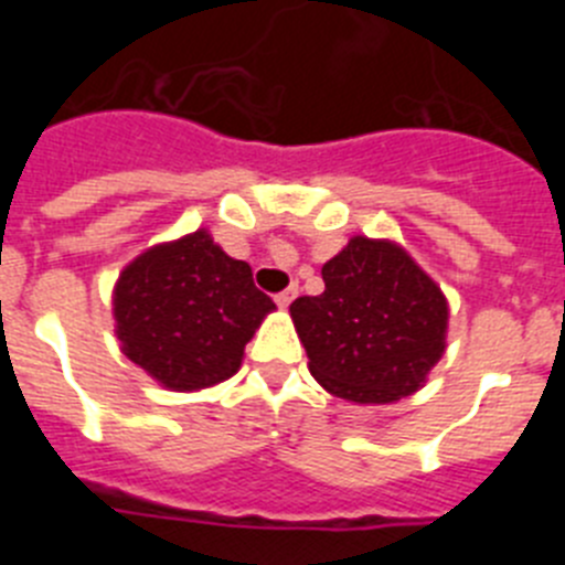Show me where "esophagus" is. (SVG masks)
Segmentation results:
<instances>
[{"mask_svg":"<svg viewBox=\"0 0 565 565\" xmlns=\"http://www.w3.org/2000/svg\"><path fill=\"white\" fill-rule=\"evenodd\" d=\"M297 294H299V286H297V282H294V286H288L286 291L277 294V306L279 308H288L294 302V299H297Z\"/></svg>","mask_w":565,"mask_h":565,"instance_id":"esophagus-1","label":"esophagus"}]
</instances>
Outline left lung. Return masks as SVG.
I'll list each match as a JSON object with an SVG mask.
<instances>
[{"mask_svg": "<svg viewBox=\"0 0 565 565\" xmlns=\"http://www.w3.org/2000/svg\"><path fill=\"white\" fill-rule=\"evenodd\" d=\"M326 291L291 302L308 371L331 396L393 404L422 391L447 351L441 286L393 239L356 234L322 266Z\"/></svg>", "mask_w": 565, "mask_h": 565, "instance_id": "obj_1", "label": "left lung"}]
</instances>
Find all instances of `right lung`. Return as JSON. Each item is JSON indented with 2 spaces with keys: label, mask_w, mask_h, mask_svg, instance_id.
<instances>
[{
  "label": "right lung",
  "mask_w": 565,
  "mask_h": 565,
  "mask_svg": "<svg viewBox=\"0 0 565 565\" xmlns=\"http://www.w3.org/2000/svg\"><path fill=\"white\" fill-rule=\"evenodd\" d=\"M274 308L252 266L228 257L206 228L141 252L113 288L124 356L178 393L232 379Z\"/></svg>",
  "instance_id": "right-lung-1"
}]
</instances>
